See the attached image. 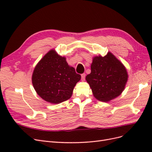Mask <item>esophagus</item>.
<instances>
[{
  "instance_id": "obj_1",
  "label": "esophagus",
  "mask_w": 152,
  "mask_h": 152,
  "mask_svg": "<svg viewBox=\"0 0 152 152\" xmlns=\"http://www.w3.org/2000/svg\"><path fill=\"white\" fill-rule=\"evenodd\" d=\"M81 78H82V80H85V78H86V74L85 73H82L81 75Z\"/></svg>"
}]
</instances>
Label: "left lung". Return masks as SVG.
Here are the masks:
<instances>
[{"instance_id": "obj_1", "label": "left lung", "mask_w": 152, "mask_h": 152, "mask_svg": "<svg viewBox=\"0 0 152 152\" xmlns=\"http://www.w3.org/2000/svg\"><path fill=\"white\" fill-rule=\"evenodd\" d=\"M91 68L86 79L96 99L107 102L122 93L128 74L125 66L113 54L108 52L103 57L95 56Z\"/></svg>"}]
</instances>
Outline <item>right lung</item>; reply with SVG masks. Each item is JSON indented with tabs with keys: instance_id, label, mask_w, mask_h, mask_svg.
<instances>
[{
	"instance_id": "right-lung-1",
	"label": "right lung",
	"mask_w": 152,
	"mask_h": 152,
	"mask_svg": "<svg viewBox=\"0 0 152 152\" xmlns=\"http://www.w3.org/2000/svg\"><path fill=\"white\" fill-rule=\"evenodd\" d=\"M81 79L65 57L54 49L37 63L32 75V84L37 93L47 102L58 104L70 99L76 84Z\"/></svg>"
}]
</instances>
